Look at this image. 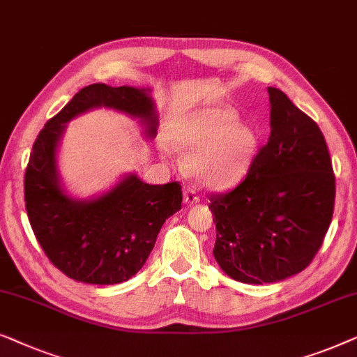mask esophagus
<instances>
[{
  "label": "esophagus",
  "mask_w": 357,
  "mask_h": 357,
  "mask_svg": "<svg viewBox=\"0 0 357 357\" xmlns=\"http://www.w3.org/2000/svg\"><path fill=\"white\" fill-rule=\"evenodd\" d=\"M184 202L189 204V205L200 202L197 190H195L194 188H190V185H185V188H184Z\"/></svg>",
  "instance_id": "34e87169"
}]
</instances>
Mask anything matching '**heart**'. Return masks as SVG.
I'll return each instance as SVG.
<instances>
[{"instance_id":"1","label":"heart","mask_w":357,"mask_h":357,"mask_svg":"<svg viewBox=\"0 0 357 357\" xmlns=\"http://www.w3.org/2000/svg\"><path fill=\"white\" fill-rule=\"evenodd\" d=\"M174 147L192 150L189 172L212 188H229L248 174L259 137L249 123L236 119L228 107L200 108L179 118L169 129Z\"/></svg>"}]
</instances>
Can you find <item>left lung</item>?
I'll return each instance as SVG.
<instances>
[{"label": "left lung", "mask_w": 357, "mask_h": 357, "mask_svg": "<svg viewBox=\"0 0 357 357\" xmlns=\"http://www.w3.org/2000/svg\"><path fill=\"white\" fill-rule=\"evenodd\" d=\"M272 132L249 173L229 192L210 195L217 227L213 255L225 273L250 284L273 283L312 262L335 207L327 142L312 118L268 87Z\"/></svg>", "instance_id": "8db88e82"}]
</instances>
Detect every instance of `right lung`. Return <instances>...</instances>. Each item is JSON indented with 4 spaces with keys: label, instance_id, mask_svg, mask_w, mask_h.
I'll return each instance as SVG.
<instances>
[{
    "label": "right lung",
    "instance_id": "add662e5",
    "mask_svg": "<svg viewBox=\"0 0 357 357\" xmlns=\"http://www.w3.org/2000/svg\"><path fill=\"white\" fill-rule=\"evenodd\" d=\"M108 107L140 118L157 130L153 102L145 90L92 84L80 89L35 139L24 176V199L33 234L54 267L90 284H116L142 268L165 220L181 208L178 181L142 183L135 174L95 200H74L61 189L56 145L64 124L90 108Z\"/></svg>",
    "mask_w": 357,
    "mask_h": 357
}]
</instances>
